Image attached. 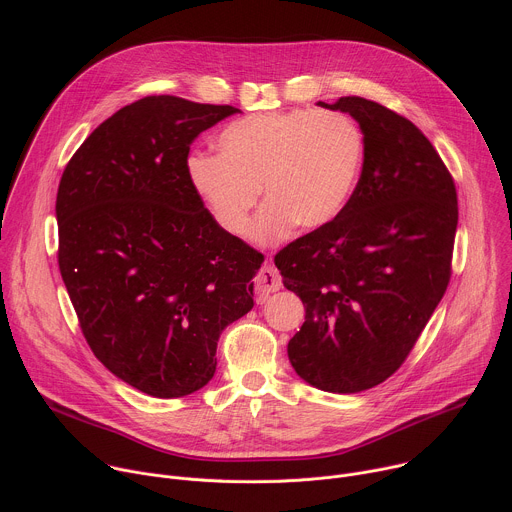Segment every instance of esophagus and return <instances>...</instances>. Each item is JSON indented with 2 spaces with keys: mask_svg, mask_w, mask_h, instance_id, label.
<instances>
[{
  "mask_svg": "<svg viewBox=\"0 0 512 512\" xmlns=\"http://www.w3.org/2000/svg\"><path fill=\"white\" fill-rule=\"evenodd\" d=\"M281 287V275L275 267L265 265L257 277H255V291L259 294V298H267L273 291H277Z\"/></svg>",
  "mask_w": 512,
  "mask_h": 512,
  "instance_id": "obj_1",
  "label": "esophagus"
}]
</instances>
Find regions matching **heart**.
<instances>
[{"instance_id":"b5f03b06","label":"heart","mask_w":512,"mask_h":512,"mask_svg":"<svg viewBox=\"0 0 512 512\" xmlns=\"http://www.w3.org/2000/svg\"><path fill=\"white\" fill-rule=\"evenodd\" d=\"M218 154L192 152L186 176L229 235L245 233L259 188L267 204L251 229L269 245L300 225L316 231L348 208L364 166V135L346 113L294 109L255 113L216 137Z\"/></svg>"}]
</instances>
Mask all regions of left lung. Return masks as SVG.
Returning <instances> with one entry per match:
<instances>
[{
	"mask_svg": "<svg viewBox=\"0 0 512 512\" xmlns=\"http://www.w3.org/2000/svg\"><path fill=\"white\" fill-rule=\"evenodd\" d=\"M364 135V166L340 218L275 255L306 322L289 340L291 367L328 393H360L407 358L450 281L458 227L454 180L405 117L362 97L322 103Z\"/></svg>",
	"mask_w": 512,
	"mask_h": 512,
	"instance_id": "left-lung-1",
	"label": "left lung"
}]
</instances>
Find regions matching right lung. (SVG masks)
Returning <instances> with one entry per match:
<instances>
[{"label":"right lung","instance_id":"right-lung-1","mask_svg":"<svg viewBox=\"0 0 512 512\" xmlns=\"http://www.w3.org/2000/svg\"><path fill=\"white\" fill-rule=\"evenodd\" d=\"M241 109L172 95L105 119L56 194L58 267L95 356L158 399L202 389L221 332L253 308L263 255L216 225L186 176L192 141Z\"/></svg>","mask_w":512,"mask_h":512}]
</instances>
